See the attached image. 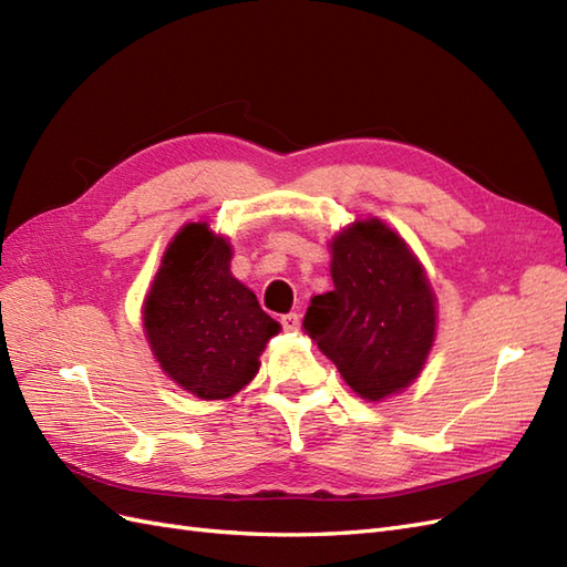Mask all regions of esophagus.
Masks as SVG:
<instances>
[{"label": "esophagus", "mask_w": 567, "mask_h": 567, "mask_svg": "<svg viewBox=\"0 0 567 567\" xmlns=\"http://www.w3.org/2000/svg\"><path fill=\"white\" fill-rule=\"evenodd\" d=\"M281 326H284V331H288V333L300 331V315H296V312L284 315L281 317Z\"/></svg>", "instance_id": "esophagus-1"}]
</instances>
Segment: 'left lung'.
Segmentation results:
<instances>
[{
	"label": "left lung",
	"instance_id": "1",
	"mask_svg": "<svg viewBox=\"0 0 567 567\" xmlns=\"http://www.w3.org/2000/svg\"><path fill=\"white\" fill-rule=\"evenodd\" d=\"M333 290L315 296L305 331L367 402L414 383L437 329L433 286L404 238L379 217L331 238Z\"/></svg>",
	"mask_w": 567,
	"mask_h": 567
}]
</instances>
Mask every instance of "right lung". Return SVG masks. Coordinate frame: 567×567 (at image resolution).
<instances>
[{"mask_svg":"<svg viewBox=\"0 0 567 567\" xmlns=\"http://www.w3.org/2000/svg\"><path fill=\"white\" fill-rule=\"evenodd\" d=\"M231 244L208 221H188L167 244L144 298L148 348L182 390L229 400L260 369L267 340L281 331L231 274Z\"/></svg>","mask_w":567,"mask_h":567,"instance_id":"add662e5","label":"right lung"}]
</instances>
